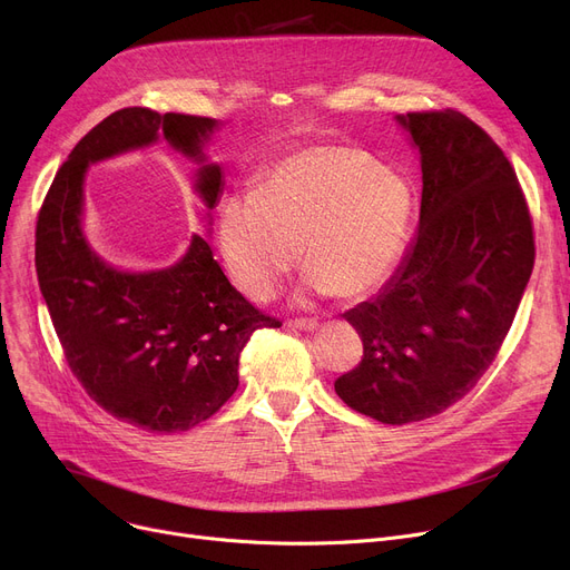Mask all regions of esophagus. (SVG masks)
Here are the masks:
<instances>
[{
  "label": "esophagus",
  "instance_id": "obj_1",
  "mask_svg": "<svg viewBox=\"0 0 570 570\" xmlns=\"http://www.w3.org/2000/svg\"><path fill=\"white\" fill-rule=\"evenodd\" d=\"M288 327H293V331H303V333H314L318 327V321L316 318H295V321H288Z\"/></svg>",
  "mask_w": 570,
  "mask_h": 570
}]
</instances>
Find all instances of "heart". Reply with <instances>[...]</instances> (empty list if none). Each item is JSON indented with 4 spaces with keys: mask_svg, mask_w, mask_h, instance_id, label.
Instances as JSON below:
<instances>
[{
    "mask_svg": "<svg viewBox=\"0 0 570 570\" xmlns=\"http://www.w3.org/2000/svg\"><path fill=\"white\" fill-rule=\"evenodd\" d=\"M409 217L411 194L397 175L346 147H309L222 205L217 243L252 301L275 295L297 247L312 291L353 301L391 273Z\"/></svg>",
    "mask_w": 570,
    "mask_h": 570,
    "instance_id": "heart-1",
    "label": "heart"
}]
</instances>
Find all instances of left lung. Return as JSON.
<instances>
[{
  "instance_id": "1",
  "label": "left lung",
  "mask_w": 570,
  "mask_h": 570,
  "mask_svg": "<svg viewBox=\"0 0 570 570\" xmlns=\"http://www.w3.org/2000/svg\"><path fill=\"white\" fill-rule=\"evenodd\" d=\"M421 155V224L376 297L344 318L363 361L335 381L357 413L425 421L462 400L492 365L533 269V230L501 147L458 110L395 115Z\"/></svg>"
}]
</instances>
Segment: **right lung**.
<instances>
[{
    "instance_id": "obj_1",
    "label": "right lung",
    "mask_w": 570,
    "mask_h": 570,
    "mask_svg": "<svg viewBox=\"0 0 570 570\" xmlns=\"http://www.w3.org/2000/svg\"><path fill=\"white\" fill-rule=\"evenodd\" d=\"M213 117L122 108L89 131L57 170L37 222V275L55 333L85 393L134 428L187 432L237 391L239 353L279 321L239 295L200 235L159 269L108 263L85 233V175L92 164L168 142L194 168L207 226L224 189L205 147ZM209 233V228H207Z\"/></svg>"
}]
</instances>
